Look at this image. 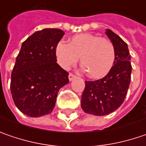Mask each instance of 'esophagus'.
Segmentation results:
<instances>
[{
  "label": "esophagus",
  "mask_w": 146,
  "mask_h": 146,
  "mask_svg": "<svg viewBox=\"0 0 146 146\" xmlns=\"http://www.w3.org/2000/svg\"><path fill=\"white\" fill-rule=\"evenodd\" d=\"M76 78V76L75 75H73V73H69L68 74V80L71 82V81H73V80H74Z\"/></svg>",
  "instance_id": "1"
}]
</instances>
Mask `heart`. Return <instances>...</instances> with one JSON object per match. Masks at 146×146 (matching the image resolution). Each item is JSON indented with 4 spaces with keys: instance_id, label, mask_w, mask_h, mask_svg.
I'll return each mask as SVG.
<instances>
[{
    "instance_id": "b5f03b06",
    "label": "heart",
    "mask_w": 146,
    "mask_h": 146,
    "mask_svg": "<svg viewBox=\"0 0 146 146\" xmlns=\"http://www.w3.org/2000/svg\"><path fill=\"white\" fill-rule=\"evenodd\" d=\"M59 64L68 69L78 60L87 75L100 78L107 75L114 64L115 50L110 40L92 33H78L71 36L68 44L60 41L55 48Z\"/></svg>"
}]
</instances>
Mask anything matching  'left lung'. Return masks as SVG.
Returning a JSON list of instances; mask_svg holds the SVG:
<instances>
[{
    "instance_id": "8db88e82",
    "label": "left lung",
    "mask_w": 146,
    "mask_h": 146,
    "mask_svg": "<svg viewBox=\"0 0 146 146\" xmlns=\"http://www.w3.org/2000/svg\"><path fill=\"white\" fill-rule=\"evenodd\" d=\"M105 34L115 50L114 64L105 78L86 81L81 107L86 113L104 116L115 111L123 104L130 85L131 64L127 44L110 29Z\"/></svg>"
}]
</instances>
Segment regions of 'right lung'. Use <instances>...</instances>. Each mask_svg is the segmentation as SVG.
<instances>
[{"label": "right lung", "instance_id": "right-lung-1", "mask_svg": "<svg viewBox=\"0 0 146 146\" xmlns=\"http://www.w3.org/2000/svg\"><path fill=\"white\" fill-rule=\"evenodd\" d=\"M64 32L44 29L23 42L11 73L10 92L16 107L29 117L50 113L68 73L56 62L55 48Z\"/></svg>", "mask_w": 146, "mask_h": 146}]
</instances>
